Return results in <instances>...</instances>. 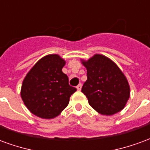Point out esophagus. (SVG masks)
Here are the masks:
<instances>
[{
  "mask_svg": "<svg viewBox=\"0 0 150 150\" xmlns=\"http://www.w3.org/2000/svg\"><path fill=\"white\" fill-rule=\"evenodd\" d=\"M76 88H77V90H78V91H80V90H81V88H82V84H81V83H79V84L78 86L76 87Z\"/></svg>",
  "mask_w": 150,
  "mask_h": 150,
  "instance_id": "34e87169",
  "label": "esophagus"
}]
</instances>
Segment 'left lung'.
<instances>
[{
	"label": "left lung",
	"mask_w": 150,
	"mask_h": 150,
	"mask_svg": "<svg viewBox=\"0 0 150 150\" xmlns=\"http://www.w3.org/2000/svg\"><path fill=\"white\" fill-rule=\"evenodd\" d=\"M82 63L87 68L88 76L82 92L91 108L106 116L122 110L130 96V88L116 63L102 54H95L88 61L82 60Z\"/></svg>",
	"instance_id": "obj_1"
}]
</instances>
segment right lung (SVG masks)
<instances>
[{"label": "right lung", "instance_id": "1", "mask_svg": "<svg viewBox=\"0 0 150 150\" xmlns=\"http://www.w3.org/2000/svg\"><path fill=\"white\" fill-rule=\"evenodd\" d=\"M65 60L58 54H49L38 60L25 77L21 96L30 112L43 119L59 116L69 104L76 88L69 85L62 71Z\"/></svg>", "mask_w": 150, "mask_h": 150}]
</instances>
